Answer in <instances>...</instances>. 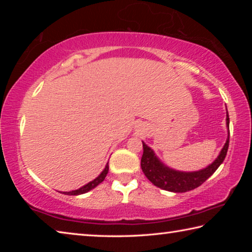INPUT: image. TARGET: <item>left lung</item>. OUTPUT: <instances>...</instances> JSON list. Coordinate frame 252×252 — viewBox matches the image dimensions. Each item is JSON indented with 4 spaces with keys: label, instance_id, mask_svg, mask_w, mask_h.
I'll return each instance as SVG.
<instances>
[{
    "label": "left lung",
    "instance_id": "8db88e82",
    "mask_svg": "<svg viewBox=\"0 0 252 252\" xmlns=\"http://www.w3.org/2000/svg\"><path fill=\"white\" fill-rule=\"evenodd\" d=\"M227 126L229 129V114L227 112ZM143 144V155L141 158V168L146 177L156 187L171 192H187L193 190L210 178L222 163L229 148V135L218 158L207 168L194 172H182L170 169L158 159L151 148Z\"/></svg>",
    "mask_w": 252,
    "mask_h": 252
}]
</instances>
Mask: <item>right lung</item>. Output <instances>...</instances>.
Returning a JSON list of instances; mask_svg holds the SVG:
<instances>
[{
	"label": "right lung",
	"mask_w": 252,
	"mask_h": 252,
	"mask_svg": "<svg viewBox=\"0 0 252 252\" xmlns=\"http://www.w3.org/2000/svg\"><path fill=\"white\" fill-rule=\"evenodd\" d=\"M108 171H109V163H106V165H105V168H104L103 171H102V172L100 173V176L97 177V178H95L94 180L91 181V182H89L88 185L83 186L82 188H80V189H78V190L69 191V192H63V193L67 194V195H78V194H83V193H85V192H88V191L94 189V188H95L96 186H99L100 183L104 180L105 177H106V174H108Z\"/></svg>",
	"instance_id": "1"
}]
</instances>
